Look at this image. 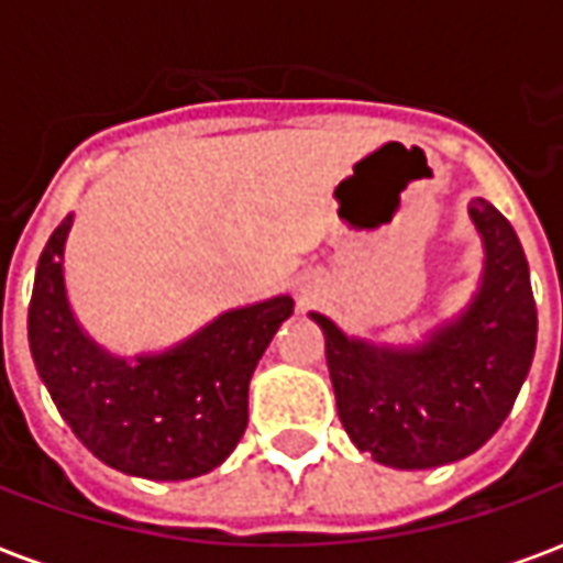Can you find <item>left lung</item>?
Masks as SVG:
<instances>
[{
	"label": "left lung",
	"mask_w": 563,
	"mask_h": 563,
	"mask_svg": "<svg viewBox=\"0 0 563 563\" xmlns=\"http://www.w3.org/2000/svg\"><path fill=\"white\" fill-rule=\"evenodd\" d=\"M467 217L483 241V274L471 301L422 341H367L310 310L325 338L343 428L358 452L386 467L424 471L467 459L504 424L531 371L537 305L519 234L485 198H473Z\"/></svg>",
	"instance_id": "8db88e82"
}]
</instances>
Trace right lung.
<instances>
[{
  "label": "right lung",
  "mask_w": 563,
  "mask_h": 563,
  "mask_svg": "<svg viewBox=\"0 0 563 563\" xmlns=\"http://www.w3.org/2000/svg\"><path fill=\"white\" fill-rule=\"evenodd\" d=\"M56 225L35 268L30 353L56 410L92 455L141 479H192L229 459L246 428V391L295 301L274 295L222 310L159 353L117 355L90 338L66 289V241Z\"/></svg>",
  "instance_id": "obj_1"
}]
</instances>
